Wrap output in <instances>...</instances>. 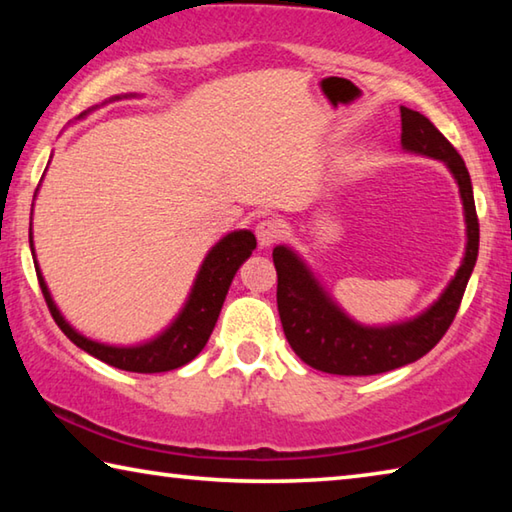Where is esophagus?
<instances>
[{"mask_svg": "<svg viewBox=\"0 0 512 512\" xmlns=\"http://www.w3.org/2000/svg\"><path fill=\"white\" fill-rule=\"evenodd\" d=\"M257 241L259 246L266 248L275 244V241H280L284 235H287V228H284V223L280 219H264L257 223Z\"/></svg>", "mask_w": 512, "mask_h": 512, "instance_id": "1", "label": "esophagus"}]
</instances>
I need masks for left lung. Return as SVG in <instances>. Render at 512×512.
<instances>
[{
	"label": "left lung",
	"mask_w": 512,
	"mask_h": 512,
	"mask_svg": "<svg viewBox=\"0 0 512 512\" xmlns=\"http://www.w3.org/2000/svg\"><path fill=\"white\" fill-rule=\"evenodd\" d=\"M400 112L404 149L443 160L454 173L467 223L465 257L443 296L424 314L388 327H363L334 305L293 250L277 246L273 264L277 271V311L284 336L307 366L329 375H379L424 357L454 323L479 255V219L463 158L427 117L404 106Z\"/></svg>",
	"instance_id": "obj_1"
}]
</instances>
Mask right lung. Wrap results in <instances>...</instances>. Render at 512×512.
<instances>
[{
	"label": "right lung",
	"instance_id": "right-lung-1",
	"mask_svg": "<svg viewBox=\"0 0 512 512\" xmlns=\"http://www.w3.org/2000/svg\"><path fill=\"white\" fill-rule=\"evenodd\" d=\"M31 253H33V237L29 235ZM257 239L250 230H237L225 235L210 253H207L201 271L196 275L194 289L189 293L187 305L180 311L178 318L164 329V332L149 343L135 345V348H115V345H103L97 341L85 339L83 334L67 323L60 316L58 307L51 300V293L42 277L38 262L36 273L42 289V296L47 300V307L54 316L56 325L63 329V334L74 345H79L92 357L108 363L112 368L128 370V372H167L176 370L185 363L192 361L198 352L205 348L210 339L216 318L221 314L223 300L228 296L232 277L239 271V266L253 255Z\"/></svg>",
	"mask_w": 512,
	"mask_h": 512
}]
</instances>
